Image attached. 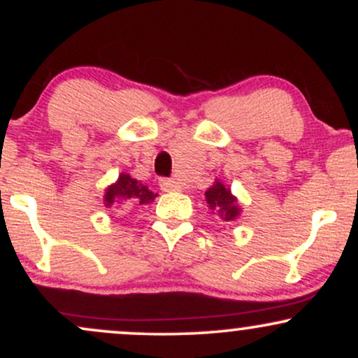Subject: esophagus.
I'll use <instances>...</instances> for the list:
<instances>
[{"instance_id": "34e87169", "label": "esophagus", "mask_w": 358, "mask_h": 358, "mask_svg": "<svg viewBox=\"0 0 358 358\" xmlns=\"http://www.w3.org/2000/svg\"><path fill=\"white\" fill-rule=\"evenodd\" d=\"M159 187H162L163 192H180L182 190V185L176 182V180L163 178L162 182H159Z\"/></svg>"}]
</instances>
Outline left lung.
<instances>
[{"label": "left lung", "instance_id": "8db88e82", "mask_svg": "<svg viewBox=\"0 0 358 358\" xmlns=\"http://www.w3.org/2000/svg\"><path fill=\"white\" fill-rule=\"evenodd\" d=\"M205 202H207L208 210L224 222L237 220L242 213V207L239 205L237 196L220 180H215L212 187L207 188Z\"/></svg>", "mask_w": 358, "mask_h": 358}]
</instances>
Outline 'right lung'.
<instances>
[{
	"mask_svg": "<svg viewBox=\"0 0 358 358\" xmlns=\"http://www.w3.org/2000/svg\"><path fill=\"white\" fill-rule=\"evenodd\" d=\"M158 193H153L146 185L134 180L129 173H121L113 185L104 192L106 208H133L139 205L151 203Z\"/></svg>",
	"mask_w": 358,
	"mask_h": 358,
	"instance_id": "obj_1",
	"label": "right lung"
}]
</instances>
